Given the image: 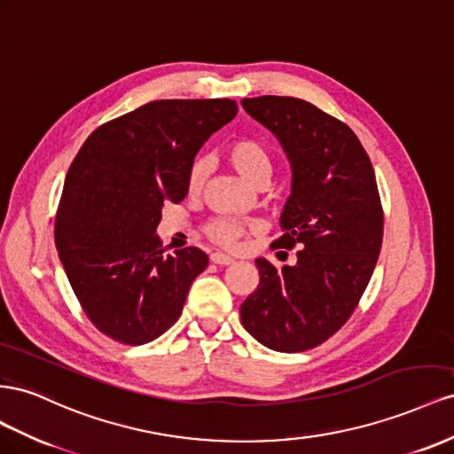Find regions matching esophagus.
Returning <instances> with one entry per match:
<instances>
[{
  "instance_id": "34e87169",
  "label": "esophagus",
  "mask_w": 454,
  "mask_h": 454,
  "mask_svg": "<svg viewBox=\"0 0 454 454\" xmlns=\"http://www.w3.org/2000/svg\"><path fill=\"white\" fill-rule=\"evenodd\" d=\"M211 262L218 264V266H230V264H234V258H230L224 253H213L211 254Z\"/></svg>"
}]
</instances>
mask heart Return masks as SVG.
I'll return each instance as SVG.
<instances>
[{
    "mask_svg": "<svg viewBox=\"0 0 454 454\" xmlns=\"http://www.w3.org/2000/svg\"><path fill=\"white\" fill-rule=\"evenodd\" d=\"M224 160L247 180L253 186H264L271 175V152L262 140L254 137H238L230 140L223 150ZM207 176V167L201 160L190 165L186 176V190L190 196H198ZM205 234L216 245L223 247H234L243 226L234 218H215L205 226Z\"/></svg>",
    "mask_w": 454,
    "mask_h": 454,
    "instance_id": "obj_1",
    "label": "heart"
}]
</instances>
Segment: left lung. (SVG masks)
<instances>
[{
	"label": "left lung",
	"mask_w": 454,
	"mask_h": 454,
	"mask_svg": "<svg viewBox=\"0 0 454 454\" xmlns=\"http://www.w3.org/2000/svg\"><path fill=\"white\" fill-rule=\"evenodd\" d=\"M251 118L274 133L293 167V193L281 213L276 247L296 264L256 258L261 281L239 316L276 352L312 349L354 314L377 266L384 213L365 148L344 121L293 97L243 98Z\"/></svg>",
	"instance_id": "8db88e82"
}]
</instances>
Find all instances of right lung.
I'll list each match as a JSON object with an SVG mask.
<instances>
[{
	"mask_svg": "<svg viewBox=\"0 0 454 454\" xmlns=\"http://www.w3.org/2000/svg\"><path fill=\"white\" fill-rule=\"evenodd\" d=\"M230 98L153 100L102 123L74 158L55 218V243L90 323L138 346L183 314L209 264L198 247L167 251L155 236L165 203L186 198L198 150L236 118Z\"/></svg>",
	"mask_w": 454,
	"mask_h": 454,
	"instance_id": "right-lung-1",
	"label": "right lung"
}]
</instances>
